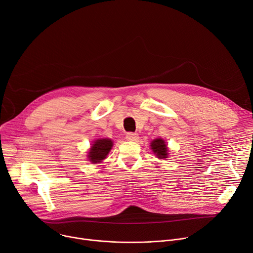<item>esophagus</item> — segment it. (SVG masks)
<instances>
[{
  "label": "esophagus",
  "instance_id": "1",
  "mask_svg": "<svg viewBox=\"0 0 253 253\" xmlns=\"http://www.w3.org/2000/svg\"><path fill=\"white\" fill-rule=\"evenodd\" d=\"M126 138H127L128 140H130V141H137V140L139 139V136H138V134H136V133L128 132V133L126 134Z\"/></svg>",
  "mask_w": 253,
  "mask_h": 253
}]
</instances>
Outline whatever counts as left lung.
<instances>
[{"label":"left lung","mask_w":253,"mask_h":253,"mask_svg":"<svg viewBox=\"0 0 253 253\" xmlns=\"http://www.w3.org/2000/svg\"><path fill=\"white\" fill-rule=\"evenodd\" d=\"M151 149H153L154 153L156 154V156H158L159 159H166L168 157V148H167V144L166 142L161 139H155L151 141L150 144Z\"/></svg>","instance_id":"obj_1"}]
</instances>
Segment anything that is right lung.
I'll return each mask as SVG.
<instances>
[{
    "label": "right lung",
    "instance_id": "1",
    "mask_svg": "<svg viewBox=\"0 0 253 253\" xmlns=\"http://www.w3.org/2000/svg\"><path fill=\"white\" fill-rule=\"evenodd\" d=\"M112 146L113 141L111 139L104 138L95 140L88 153V160L94 164L100 163L107 158V155L110 153Z\"/></svg>",
    "mask_w": 253,
    "mask_h": 253
}]
</instances>
